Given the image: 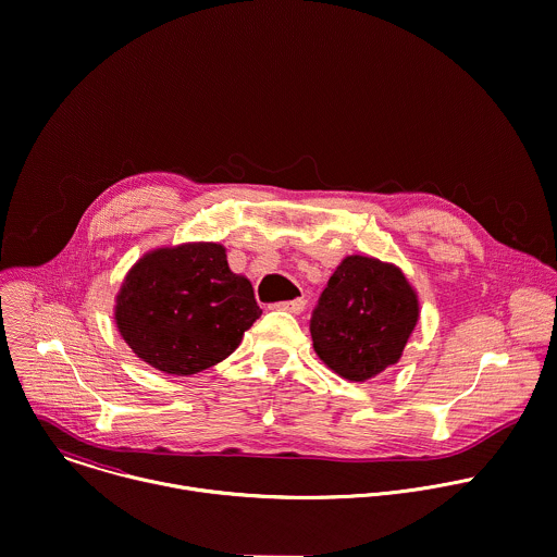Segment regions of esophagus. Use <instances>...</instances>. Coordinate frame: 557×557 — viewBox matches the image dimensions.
I'll return each mask as SVG.
<instances>
[{
    "label": "esophagus",
    "instance_id": "34e87169",
    "mask_svg": "<svg viewBox=\"0 0 557 557\" xmlns=\"http://www.w3.org/2000/svg\"><path fill=\"white\" fill-rule=\"evenodd\" d=\"M275 308L277 310H286V312H293V314H299V312H304V308H306V299H290V301H282V304H275Z\"/></svg>",
    "mask_w": 557,
    "mask_h": 557
}]
</instances>
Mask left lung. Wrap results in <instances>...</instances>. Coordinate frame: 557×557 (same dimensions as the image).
<instances>
[{"label": "left lung", "mask_w": 557, "mask_h": 557, "mask_svg": "<svg viewBox=\"0 0 557 557\" xmlns=\"http://www.w3.org/2000/svg\"><path fill=\"white\" fill-rule=\"evenodd\" d=\"M418 319V290L400 267L347 256L314 308L312 347L334 374L364 383L403 358Z\"/></svg>", "instance_id": "8db88e82"}]
</instances>
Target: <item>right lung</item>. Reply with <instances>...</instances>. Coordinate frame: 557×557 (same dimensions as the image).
<instances>
[{"mask_svg":"<svg viewBox=\"0 0 557 557\" xmlns=\"http://www.w3.org/2000/svg\"><path fill=\"white\" fill-rule=\"evenodd\" d=\"M262 314L253 286L219 243H183L144 253L113 306L120 336L146 364L190 376L225 360Z\"/></svg>","mask_w":557,"mask_h":557,"instance_id":"1","label":"right lung"}]
</instances>
